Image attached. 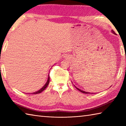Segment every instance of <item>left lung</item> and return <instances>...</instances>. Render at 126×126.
<instances>
[{
    "label": "left lung",
    "mask_w": 126,
    "mask_h": 126,
    "mask_svg": "<svg viewBox=\"0 0 126 126\" xmlns=\"http://www.w3.org/2000/svg\"><path fill=\"white\" fill-rule=\"evenodd\" d=\"M112 32V33H113V34H116V33H114V32L113 31V30H112V32ZM75 87H76L75 86ZM76 88L77 89L78 91H79L80 92H81L83 93H85V94H91H91H92V93H90V92H85V91H82V90H81V89H79V88H77V87H76Z\"/></svg>",
    "instance_id": "8db88e82"
}]
</instances>
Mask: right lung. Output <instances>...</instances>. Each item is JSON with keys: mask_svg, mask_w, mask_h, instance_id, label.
<instances>
[{"mask_svg": "<svg viewBox=\"0 0 126 126\" xmlns=\"http://www.w3.org/2000/svg\"><path fill=\"white\" fill-rule=\"evenodd\" d=\"M49 80H50V79H49V74L48 75V79H47V82L46 83V84H44V86L42 87V88H40L39 91H36V92H33V93H31L32 94H38V93H41V92H42L43 91L44 89H45L47 87V86H48V84H49ZM30 94V93H29Z\"/></svg>", "mask_w": 126, "mask_h": 126, "instance_id": "1", "label": "right lung"}]
</instances>
